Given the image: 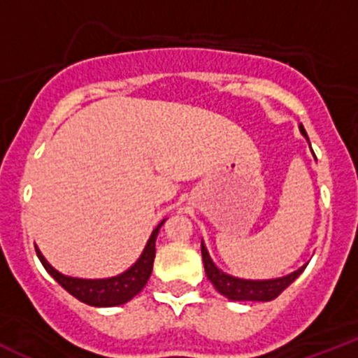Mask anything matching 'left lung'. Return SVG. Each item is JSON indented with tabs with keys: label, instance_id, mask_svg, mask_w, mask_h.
<instances>
[{
	"label": "left lung",
	"instance_id": "8db88e82",
	"mask_svg": "<svg viewBox=\"0 0 358 358\" xmlns=\"http://www.w3.org/2000/svg\"><path fill=\"white\" fill-rule=\"evenodd\" d=\"M299 129H301L303 136L306 138L305 127L301 125ZM201 251L208 280L213 283V287L218 292L222 294V296H226L227 299H231V301H271V299L280 296V294L303 273V268H305L301 267L299 271H296V273L289 274V276L285 278H278V280H238V278H233L229 276V274H224L222 271H218V268L215 267L210 255H208L206 248H204V243H201Z\"/></svg>",
	"mask_w": 358,
	"mask_h": 358
}]
</instances>
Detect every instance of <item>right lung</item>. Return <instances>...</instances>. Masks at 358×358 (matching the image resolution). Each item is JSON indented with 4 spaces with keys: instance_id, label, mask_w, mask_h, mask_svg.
<instances>
[{
    "instance_id": "right-lung-1",
    "label": "right lung",
    "mask_w": 358,
    "mask_h": 358,
    "mask_svg": "<svg viewBox=\"0 0 358 358\" xmlns=\"http://www.w3.org/2000/svg\"><path fill=\"white\" fill-rule=\"evenodd\" d=\"M161 224L152 231L150 238L147 242V248H145L143 255L140 256V260L136 262L127 273H123L115 278H107V280H78V278L64 276V274L57 273L55 268L44 260V256L41 255L39 249H36V252L39 256L43 267L50 273V276L62 289L68 290L73 297H77L78 301L91 306L123 305V303L131 301L132 297L136 294H140L143 290V287L147 285V281L152 273V265H154V258H156V238L157 233H159Z\"/></svg>"
}]
</instances>
